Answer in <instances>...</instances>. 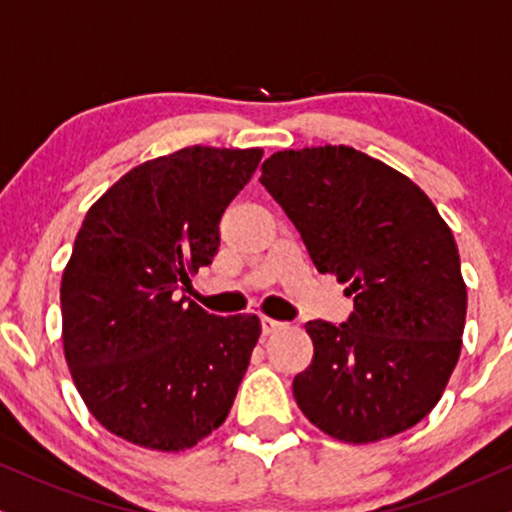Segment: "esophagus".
Instances as JSON below:
<instances>
[{
	"label": "esophagus",
	"mask_w": 512,
	"mask_h": 512,
	"mask_svg": "<svg viewBox=\"0 0 512 512\" xmlns=\"http://www.w3.org/2000/svg\"><path fill=\"white\" fill-rule=\"evenodd\" d=\"M286 326H288V323L271 319V316H262V333L264 335H271V333L281 331V328H286Z\"/></svg>",
	"instance_id": "1"
}]
</instances>
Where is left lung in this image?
I'll return each instance as SVG.
<instances>
[{"label":"left lung","mask_w":512,"mask_h":512,"mask_svg":"<svg viewBox=\"0 0 512 512\" xmlns=\"http://www.w3.org/2000/svg\"><path fill=\"white\" fill-rule=\"evenodd\" d=\"M260 181L316 269L354 297L340 326H304L314 357L293 380L300 411L347 444L413 428L461 357L468 290L449 224L409 177L349 146L278 151Z\"/></svg>","instance_id":"obj_1"}]
</instances>
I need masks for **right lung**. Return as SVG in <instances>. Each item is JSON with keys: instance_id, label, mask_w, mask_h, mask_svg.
<instances>
[{"instance_id": "obj_1", "label": "right lung", "mask_w": 512, "mask_h": 512, "mask_svg": "<svg viewBox=\"0 0 512 512\" xmlns=\"http://www.w3.org/2000/svg\"><path fill=\"white\" fill-rule=\"evenodd\" d=\"M262 148L189 146L146 160L89 208L61 278L63 354L113 435L186 451L229 416L262 326L177 290L212 262L219 219Z\"/></svg>"}]
</instances>
